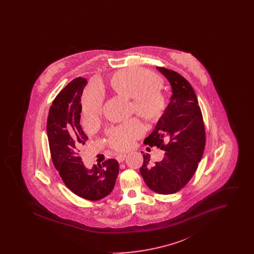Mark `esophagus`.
Instances as JSON below:
<instances>
[{"label": "esophagus", "instance_id": "obj_1", "mask_svg": "<svg viewBox=\"0 0 254 254\" xmlns=\"http://www.w3.org/2000/svg\"><path fill=\"white\" fill-rule=\"evenodd\" d=\"M127 158V154H119V155H117V161L119 162V163H122V162H124L125 161V159Z\"/></svg>", "mask_w": 254, "mask_h": 254}]
</instances>
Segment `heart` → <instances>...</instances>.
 <instances>
[{
	"label": "heart",
	"mask_w": 254,
	"mask_h": 254,
	"mask_svg": "<svg viewBox=\"0 0 254 254\" xmlns=\"http://www.w3.org/2000/svg\"><path fill=\"white\" fill-rule=\"evenodd\" d=\"M161 79L154 73L143 68L129 67L115 73L110 85L120 96L131 99V109L146 123H155L161 119L167 109V101L161 91ZM103 94L98 88H90L83 100L85 121H97L103 107ZM143 132L140 123L133 119L115 127L108 133V143L115 150L128 149L133 141Z\"/></svg>",
	"instance_id": "1"
}]
</instances>
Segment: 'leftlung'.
<instances>
[{
  "mask_svg": "<svg viewBox=\"0 0 254 254\" xmlns=\"http://www.w3.org/2000/svg\"><path fill=\"white\" fill-rule=\"evenodd\" d=\"M169 82L172 95L155 128L144 141L165 150L162 161L143 154L140 168L146 186L159 194L179 191L193 176L205 145V126L192 86L179 73L156 66Z\"/></svg>",
  "mask_w": 254,
  "mask_h": 254,
  "instance_id": "8db88e82",
  "label": "left lung"
}]
</instances>
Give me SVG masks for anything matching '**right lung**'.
Returning <instances> with one entry per match:
<instances>
[{"label":"right lung","instance_id":"obj_1","mask_svg":"<svg viewBox=\"0 0 254 254\" xmlns=\"http://www.w3.org/2000/svg\"><path fill=\"white\" fill-rule=\"evenodd\" d=\"M86 84V79L79 77L62 89L49 109L47 132L52 162L65 186L84 199L97 201L114 189L119 164L109 159L87 169L79 155L88 139L80 124L81 97Z\"/></svg>","mask_w":254,"mask_h":254}]
</instances>
